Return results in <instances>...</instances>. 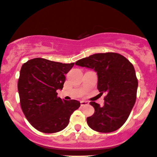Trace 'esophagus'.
I'll use <instances>...</instances> for the list:
<instances>
[{"label": "esophagus", "mask_w": 157, "mask_h": 157, "mask_svg": "<svg viewBox=\"0 0 157 157\" xmlns=\"http://www.w3.org/2000/svg\"><path fill=\"white\" fill-rule=\"evenodd\" d=\"M88 104H89V102L87 101H84V100H82V101H81V105H82V106L87 105Z\"/></svg>", "instance_id": "obj_1"}]
</instances>
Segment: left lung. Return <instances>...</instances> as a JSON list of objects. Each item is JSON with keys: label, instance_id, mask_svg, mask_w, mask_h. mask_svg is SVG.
I'll return each mask as SVG.
<instances>
[{"label": "left lung", "instance_id": "1", "mask_svg": "<svg viewBox=\"0 0 157 157\" xmlns=\"http://www.w3.org/2000/svg\"><path fill=\"white\" fill-rule=\"evenodd\" d=\"M75 65L96 71L98 90L101 94H106L102 107L90 102L94 113L86 119L88 125L99 132L117 130L128 119L136 100L138 82L133 65L115 52L94 54L79 59Z\"/></svg>", "mask_w": 157, "mask_h": 157}]
</instances>
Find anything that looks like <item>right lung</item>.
<instances>
[{
  "label": "right lung",
  "instance_id": "add662e5",
  "mask_svg": "<svg viewBox=\"0 0 157 157\" xmlns=\"http://www.w3.org/2000/svg\"><path fill=\"white\" fill-rule=\"evenodd\" d=\"M74 63H62L44 58H34L22 65L18 80L20 105L25 117L34 128L44 133H55L67 127L71 114L80 107L75 100H62L65 75Z\"/></svg>",
  "mask_w": 157,
  "mask_h": 157
}]
</instances>
